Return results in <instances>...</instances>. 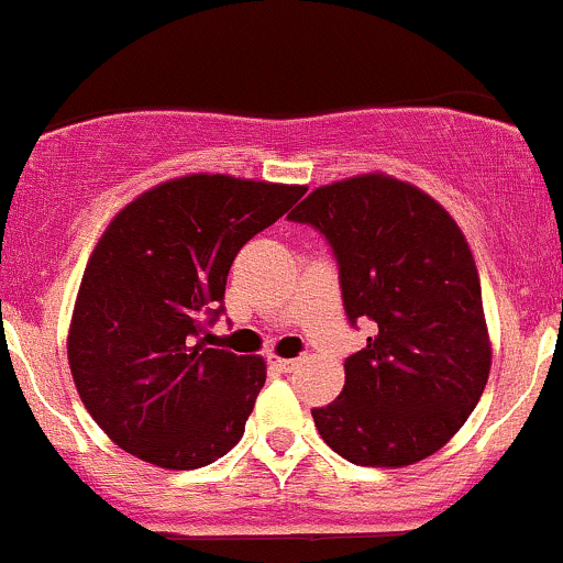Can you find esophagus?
Wrapping results in <instances>:
<instances>
[{
	"label": "esophagus",
	"instance_id": "34e87169",
	"mask_svg": "<svg viewBox=\"0 0 563 563\" xmlns=\"http://www.w3.org/2000/svg\"><path fill=\"white\" fill-rule=\"evenodd\" d=\"M272 360V365L277 367V371H283V373H291V371H297V365L302 360H283V356H269Z\"/></svg>",
	"mask_w": 563,
	"mask_h": 563
}]
</instances>
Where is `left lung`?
I'll return each mask as SVG.
<instances>
[{"mask_svg": "<svg viewBox=\"0 0 563 563\" xmlns=\"http://www.w3.org/2000/svg\"><path fill=\"white\" fill-rule=\"evenodd\" d=\"M327 236L351 323L367 345L345 360L338 400L313 408L340 457L402 468L439 452L471 417L490 376L479 272L435 198L387 174L321 185L288 214Z\"/></svg>", "mask_w": 563, "mask_h": 563, "instance_id": "8db88e82", "label": "left lung"}]
</instances>
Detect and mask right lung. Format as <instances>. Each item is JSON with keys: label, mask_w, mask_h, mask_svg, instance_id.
Returning a JSON list of instances; mask_svg holds the SVG:
<instances>
[{"label": "right lung", "mask_w": 563, "mask_h": 563, "mask_svg": "<svg viewBox=\"0 0 563 563\" xmlns=\"http://www.w3.org/2000/svg\"><path fill=\"white\" fill-rule=\"evenodd\" d=\"M308 187L190 174L141 192L108 223L67 332L81 402L117 446L152 465L201 468L234 450L266 382L261 356L203 349L245 242Z\"/></svg>", "instance_id": "add662e5"}]
</instances>
